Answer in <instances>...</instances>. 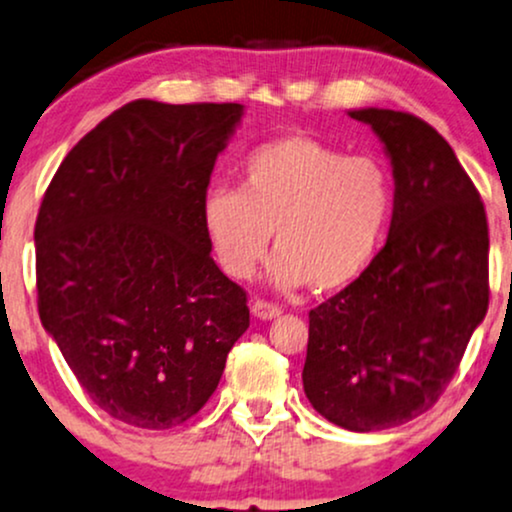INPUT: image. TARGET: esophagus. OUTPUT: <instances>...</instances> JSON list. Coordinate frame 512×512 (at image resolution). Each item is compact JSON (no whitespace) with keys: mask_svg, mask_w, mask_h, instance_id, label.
<instances>
[{"mask_svg":"<svg viewBox=\"0 0 512 512\" xmlns=\"http://www.w3.org/2000/svg\"><path fill=\"white\" fill-rule=\"evenodd\" d=\"M251 313H254V318H258V320H273L282 311L275 304H268V301L256 299L254 304H251Z\"/></svg>","mask_w":512,"mask_h":512,"instance_id":"34e87169","label":"esophagus"}]
</instances>
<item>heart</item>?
<instances>
[{
    "label": "heart",
    "mask_w": 512,
    "mask_h": 512,
    "mask_svg": "<svg viewBox=\"0 0 512 512\" xmlns=\"http://www.w3.org/2000/svg\"><path fill=\"white\" fill-rule=\"evenodd\" d=\"M394 182L372 156L308 135L258 144L242 161V189L216 185L201 199V225L232 280H249L275 232L270 282L337 292L356 282L387 237Z\"/></svg>",
    "instance_id": "obj_1"
}]
</instances>
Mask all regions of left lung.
Returning <instances> with one entry per match:
<instances>
[{"mask_svg":"<svg viewBox=\"0 0 512 512\" xmlns=\"http://www.w3.org/2000/svg\"><path fill=\"white\" fill-rule=\"evenodd\" d=\"M394 173L370 268L308 313L304 391L323 418L377 432L430 410L489 308V225L449 142L403 111L358 109Z\"/></svg>","mask_w":512,"mask_h":512,"instance_id":"left-lung-1","label":"left lung"}]
</instances>
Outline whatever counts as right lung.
Here are the masks:
<instances>
[{"label": "right lung", "instance_id": "add662e5", "mask_svg": "<svg viewBox=\"0 0 512 512\" xmlns=\"http://www.w3.org/2000/svg\"><path fill=\"white\" fill-rule=\"evenodd\" d=\"M242 104L137 99L61 161L35 223L37 308L68 368L111 418L168 430L216 391L249 327L220 273L201 199Z\"/></svg>", "mask_w": 512, "mask_h": 512}]
</instances>
